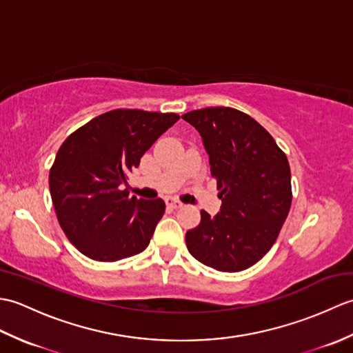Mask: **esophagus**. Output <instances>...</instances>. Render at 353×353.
<instances>
[{"label": "esophagus", "instance_id": "1", "mask_svg": "<svg viewBox=\"0 0 353 353\" xmlns=\"http://www.w3.org/2000/svg\"><path fill=\"white\" fill-rule=\"evenodd\" d=\"M165 203H167V206H168V208H172V209H179V208H182V206H183V205L181 203V201L176 200V199H172V197L165 199Z\"/></svg>", "mask_w": 353, "mask_h": 353}]
</instances>
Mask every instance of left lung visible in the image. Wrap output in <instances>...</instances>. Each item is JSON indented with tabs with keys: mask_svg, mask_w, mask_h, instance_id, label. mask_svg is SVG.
Returning <instances> with one entry per match:
<instances>
[{
	"mask_svg": "<svg viewBox=\"0 0 353 353\" xmlns=\"http://www.w3.org/2000/svg\"><path fill=\"white\" fill-rule=\"evenodd\" d=\"M199 130L216 181L221 209L201 211L186 232V247L201 264L236 273L272 249L287 220L292 192L287 156L264 127L234 108H206L182 115Z\"/></svg>",
	"mask_w": 353,
	"mask_h": 353,
	"instance_id": "1",
	"label": "left lung"
}]
</instances>
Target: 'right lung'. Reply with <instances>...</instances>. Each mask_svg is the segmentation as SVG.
<instances>
[{
    "label": "right lung",
    "mask_w": 353,
    "mask_h": 353,
    "mask_svg": "<svg viewBox=\"0 0 353 353\" xmlns=\"http://www.w3.org/2000/svg\"><path fill=\"white\" fill-rule=\"evenodd\" d=\"M179 118L115 109L63 141L50 170L51 200L66 238L85 256L115 262L145 250L165 203L162 199L137 200L121 186Z\"/></svg>",
    "instance_id": "1"
}]
</instances>
